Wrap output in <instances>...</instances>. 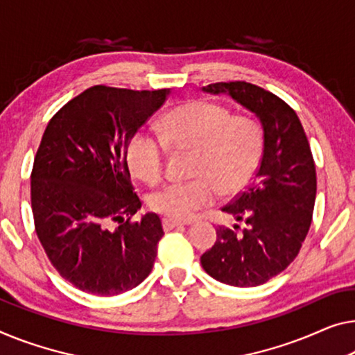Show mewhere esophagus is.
<instances>
[{
    "instance_id": "esophagus-1",
    "label": "esophagus",
    "mask_w": 355,
    "mask_h": 355,
    "mask_svg": "<svg viewBox=\"0 0 355 355\" xmlns=\"http://www.w3.org/2000/svg\"><path fill=\"white\" fill-rule=\"evenodd\" d=\"M162 226H164V230H166V231H171V230H173V228H182V226H184V223H182V221L164 218V220H162Z\"/></svg>"
}]
</instances>
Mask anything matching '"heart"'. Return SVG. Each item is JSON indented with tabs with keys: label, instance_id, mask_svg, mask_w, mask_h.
Wrapping results in <instances>:
<instances>
[{
	"label": "heart",
	"instance_id": "heart-1",
	"mask_svg": "<svg viewBox=\"0 0 355 355\" xmlns=\"http://www.w3.org/2000/svg\"><path fill=\"white\" fill-rule=\"evenodd\" d=\"M161 137L139 130L127 145V166L148 184L161 182L167 146L191 151L189 182L166 184L150 198V207L168 220L184 221L223 198L239 194L260 167L264 132L260 123L234 116L221 105L194 100L172 110L159 123Z\"/></svg>",
	"mask_w": 355,
	"mask_h": 355
}]
</instances>
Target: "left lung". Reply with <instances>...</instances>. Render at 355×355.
<instances>
[{"mask_svg":"<svg viewBox=\"0 0 355 355\" xmlns=\"http://www.w3.org/2000/svg\"><path fill=\"white\" fill-rule=\"evenodd\" d=\"M202 91L230 95L263 125L260 167L245 191L221 209L245 228L218 226L214 247L200 257L218 282L257 287L295 260L308 234L317 189L313 153L298 116L272 92L245 81L209 84Z\"/></svg>","mask_w":355,"mask_h":355,"instance_id":"8db88e82","label":"left lung"}]
</instances>
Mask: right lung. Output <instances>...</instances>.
<instances>
[{
	"label": "right lung",
	"mask_w": 355,
	"mask_h": 355,
	"mask_svg": "<svg viewBox=\"0 0 355 355\" xmlns=\"http://www.w3.org/2000/svg\"><path fill=\"white\" fill-rule=\"evenodd\" d=\"M168 94L89 87L42 134L31 171L35 230L52 266L83 292L119 295L151 272L164 231L156 214L130 221L141 200L125 155Z\"/></svg>",
	"instance_id": "add662e5"
}]
</instances>
